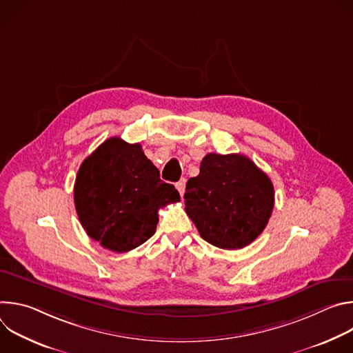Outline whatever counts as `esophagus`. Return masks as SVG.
Here are the masks:
<instances>
[{
	"instance_id": "obj_1",
	"label": "esophagus",
	"mask_w": 353,
	"mask_h": 353,
	"mask_svg": "<svg viewBox=\"0 0 353 353\" xmlns=\"http://www.w3.org/2000/svg\"><path fill=\"white\" fill-rule=\"evenodd\" d=\"M185 179H181L177 184H176V187H177V190H179V192H180V195L183 196L184 195V190H185Z\"/></svg>"
}]
</instances>
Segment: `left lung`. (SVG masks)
I'll list each match as a JSON object with an SVG mask.
<instances>
[{"mask_svg":"<svg viewBox=\"0 0 353 353\" xmlns=\"http://www.w3.org/2000/svg\"><path fill=\"white\" fill-rule=\"evenodd\" d=\"M270 177L244 155L208 154L185 185V212L201 237L225 250L254 241L274 208Z\"/></svg>","mask_w":353,"mask_h":353,"instance_id":"obj_1","label":"left lung"}]
</instances>
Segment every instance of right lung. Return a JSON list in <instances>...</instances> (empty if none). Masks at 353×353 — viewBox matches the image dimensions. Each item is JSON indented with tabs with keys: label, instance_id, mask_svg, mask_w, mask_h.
<instances>
[{
	"label": "right lung",
	"instance_id": "obj_1",
	"mask_svg": "<svg viewBox=\"0 0 353 353\" xmlns=\"http://www.w3.org/2000/svg\"><path fill=\"white\" fill-rule=\"evenodd\" d=\"M74 201L88 236L108 250L125 253L157 232L158 211L179 203L180 194L161 180L139 143L113 137L82 162Z\"/></svg>",
	"mask_w": 353,
	"mask_h": 353
}]
</instances>
